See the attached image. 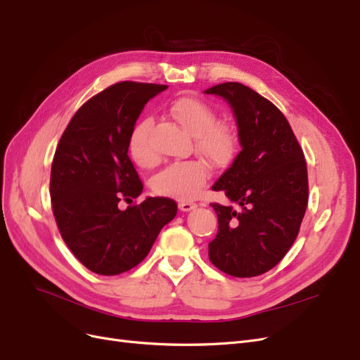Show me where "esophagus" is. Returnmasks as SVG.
Returning a JSON list of instances; mask_svg holds the SVG:
<instances>
[{
    "mask_svg": "<svg viewBox=\"0 0 360 360\" xmlns=\"http://www.w3.org/2000/svg\"><path fill=\"white\" fill-rule=\"evenodd\" d=\"M195 207H197V204L195 202H189V201H181V202H179V209L181 210V212H191V210H193Z\"/></svg>",
    "mask_w": 360,
    "mask_h": 360,
    "instance_id": "1",
    "label": "esophagus"
}]
</instances>
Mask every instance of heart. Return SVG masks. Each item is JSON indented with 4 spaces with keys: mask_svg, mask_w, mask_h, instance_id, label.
Returning a JSON list of instances; mask_svg holds the SVG:
<instances>
[{
    "mask_svg": "<svg viewBox=\"0 0 360 360\" xmlns=\"http://www.w3.org/2000/svg\"><path fill=\"white\" fill-rule=\"evenodd\" d=\"M169 112L176 122L193 135L195 151L216 167L230 163L237 151L236 129L225 122H217L213 108L197 97L184 96L174 101ZM151 120L143 118L132 127L127 138V153L135 165L150 168L156 163V153L151 147ZM210 179V168L204 160L191 159L174 162L151 180V189L160 197L174 200H193Z\"/></svg>",
    "mask_w": 360,
    "mask_h": 360,
    "instance_id": "b5f03b06",
    "label": "heart"
}]
</instances>
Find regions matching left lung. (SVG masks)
<instances>
[{
  "label": "left lung",
  "mask_w": 360,
  "mask_h": 360,
  "mask_svg": "<svg viewBox=\"0 0 360 360\" xmlns=\"http://www.w3.org/2000/svg\"><path fill=\"white\" fill-rule=\"evenodd\" d=\"M231 105L242 151L214 184L233 205L212 202L217 234L209 258L224 274L252 278L274 269L296 240L308 205L303 150L285 115L240 82L205 90Z\"/></svg>",
  "instance_id": "left-lung-1"
}]
</instances>
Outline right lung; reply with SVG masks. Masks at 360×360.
Listing matches in <instances>:
<instances>
[{"instance_id": "right-lung-1", "label": "right lung", "mask_w": 360, "mask_h": 360, "mask_svg": "<svg viewBox=\"0 0 360 360\" xmlns=\"http://www.w3.org/2000/svg\"><path fill=\"white\" fill-rule=\"evenodd\" d=\"M168 85L123 81L93 96L72 117L53 155L51 204L73 255L97 275L138 266L158 234L177 214L171 198L132 202L143 183L127 155V138L151 97Z\"/></svg>"}]
</instances>
